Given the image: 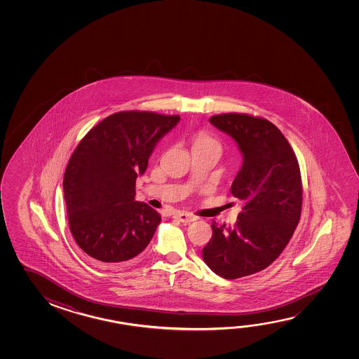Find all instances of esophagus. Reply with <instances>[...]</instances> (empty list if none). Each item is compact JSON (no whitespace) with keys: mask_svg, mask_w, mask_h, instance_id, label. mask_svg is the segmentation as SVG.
<instances>
[{"mask_svg":"<svg viewBox=\"0 0 359 359\" xmlns=\"http://www.w3.org/2000/svg\"><path fill=\"white\" fill-rule=\"evenodd\" d=\"M174 217L179 219L182 223L185 224L191 223V222H194V220L198 219L195 215H193V214H190V212H175Z\"/></svg>","mask_w":359,"mask_h":359,"instance_id":"34e87169","label":"esophagus"}]
</instances>
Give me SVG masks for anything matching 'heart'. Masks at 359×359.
I'll return each mask as SVG.
<instances>
[{"label":"heart","mask_w":359,"mask_h":359,"mask_svg":"<svg viewBox=\"0 0 359 359\" xmlns=\"http://www.w3.org/2000/svg\"><path fill=\"white\" fill-rule=\"evenodd\" d=\"M195 145H217V142H214L210 136L200 133L194 137V147Z\"/></svg>","instance_id":"heart-1"}]
</instances>
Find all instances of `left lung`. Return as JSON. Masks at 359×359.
Here are the masks:
<instances>
[{
    "label": "left lung",
    "instance_id": "8db88e82",
    "mask_svg": "<svg viewBox=\"0 0 359 359\" xmlns=\"http://www.w3.org/2000/svg\"><path fill=\"white\" fill-rule=\"evenodd\" d=\"M209 121L243 154L230 191L244 206L233 228L212 222L203 259L217 276L238 279L269 266L293 236L303 200L299 164L282 131L266 118L230 112Z\"/></svg>",
    "mask_w": 359,
    "mask_h": 359
}]
</instances>
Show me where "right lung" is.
Instances as JSON below:
<instances>
[{"label":"right lung","mask_w":359,"mask_h":359,"mask_svg":"<svg viewBox=\"0 0 359 359\" xmlns=\"http://www.w3.org/2000/svg\"><path fill=\"white\" fill-rule=\"evenodd\" d=\"M179 120L156 112H115L90 130L71 155L64 175L71 234L99 264H123L151 241L161 217L136 201V177Z\"/></svg>","instance_id":"add662e5"}]
</instances>
